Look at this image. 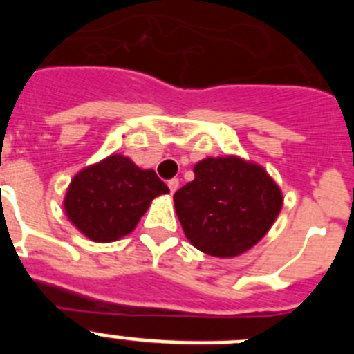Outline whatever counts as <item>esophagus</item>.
I'll return each instance as SVG.
<instances>
[{"mask_svg":"<svg viewBox=\"0 0 354 354\" xmlns=\"http://www.w3.org/2000/svg\"><path fill=\"white\" fill-rule=\"evenodd\" d=\"M168 187H170V192L175 193L179 189V179H170L168 180Z\"/></svg>","mask_w":354,"mask_h":354,"instance_id":"esophagus-1","label":"esophagus"}]
</instances>
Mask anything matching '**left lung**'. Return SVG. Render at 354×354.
Segmentation results:
<instances>
[{
    "label": "left lung",
    "mask_w": 354,
    "mask_h": 354,
    "mask_svg": "<svg viewBox=\"0 0 354 354\" xmlns=\"http://www.w3.org/2000/svg\"><path fill=\"white\" fill-rule=\"evenodd\" d=\"M195 179L175 192V212L195 248L236 257L257 245L280 214L283 196L270 174L237 156L205 158Z\"/></svg>",
    "instance_id": "obj_1"
}]
</instances>
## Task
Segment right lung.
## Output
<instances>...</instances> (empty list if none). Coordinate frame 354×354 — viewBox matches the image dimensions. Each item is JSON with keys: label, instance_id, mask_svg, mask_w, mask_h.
<instances>
[{"label": "right lung", "instance_id": "obj_1", "mask_svg": "<svg viewBox=\"0 0 354 354\" xmlns=\"http://www.w3.org/2000/svg\"><path fill=\"white\" fill-rule=\"evenodd\" d=\"M170 193L154 170H142L122 154L83 168L71 180L64 207L71 223L95 243H111L138 225L150 202Z\"/></svg>", "mask_w": 354, "mask_h": 354}]
</instances>
